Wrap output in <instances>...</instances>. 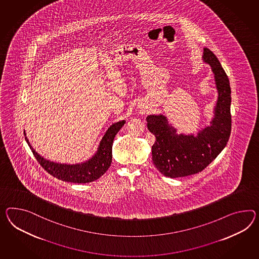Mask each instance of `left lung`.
<instances>
[{"instance_id": "obj_1", "label": "left lung", "mask_w": 259, "mask_h": 259, "mask_svg": "<svg viewBox=\"0 0 259 259\" xmlns=\"http://www.w3.org/2000/svg\"><path fill=\"white\" fill-rule=\"evenodd\" d=\"M204 62L208 64L218 90L210 125L197 135L178 134L162 114L148 115L147 128L156 137L152 146V160L159 172L176 179L203 171L222 152L231 133V88L228 77L215 54L204 49Z\"/></svg>"}]
</instances>
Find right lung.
Returning <instances> with one entry per match:
<instances>
[{
    "instance_id": "1",
    "label": "right lung",
    "mask_w": 259,
    "mask_h": 259,
    "mask_svg": "<svg viewBox=\"0 0 259 259\" xmlns=\"http://www.w3.org/2000/svg\"><path fill=\"white\" fill-rule=\"evenodd\" d=\"M126 123L125 120L116 122L108 128L106 133L100 141V146L98 151L94 155L91 159H88L84 162H80L77 164H62L50 161L48 159L41 157L39 154L35 152L29 140L25 135L28 146L32 149L33 156L40 165L42 166L47 172L52 175L54 178L66 181V182H72V183H88L92 182L101 176H103L112 162V148H113V139L116 133L119 132L120 128L124 126Z\"/></svg>"
}]
</instances>
